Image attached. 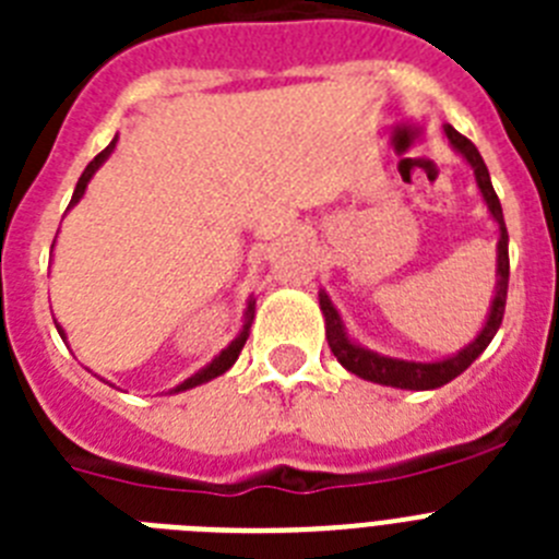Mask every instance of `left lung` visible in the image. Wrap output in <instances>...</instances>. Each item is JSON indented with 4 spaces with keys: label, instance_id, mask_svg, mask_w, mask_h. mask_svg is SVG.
Listing matches in <instances>:
<instances>
[{
    "label": "left lung",
    "instance_id": "8db88e82",
    "mask_svg": "<svg viewBox=\"0 0 559 559\" xmlns=\"http://www.w3.org/2000/svg\"><path fill=\"white\" fill-rule=\"evenodd\" d=\"M445 136L459 153H462L467 165L476 173V185L481 190L484 201H487V210L496 218L498 229H501V237H498V283H496V296H492L490 316H487V324L481 328V333L467 344L464 349H459L456 355L445 360H433V364H419V360H400L389 358V355H378L372 349L360 347L355 341H349L347 330L341 324L338 310L333 308L330 296L319 294V305H322L324 313V328H328V344L333 349V355L338 358V364L347 372L358 374L364 380H372V383H380V386H394V389H414V392H426V389H439L451 383L453 378L471 367L473 360L487 349V344L492 341V335L498 333L503 319V308H507V288H510V235H507V224H503V212L501 201H498L496 190H492L490 173H487V165H484L481 153L473 145L467 136L456 131L453 126H445Z\"/></svg>",
    "mask_w": 559,
    "mask_h": 559
}]
</instances>
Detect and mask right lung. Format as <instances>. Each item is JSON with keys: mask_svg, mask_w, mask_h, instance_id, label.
<instances>
[{"mask_svg": "<svg viewBox=\"0 0 559 559\" xmlns=\"http://www.w3.org/2000/svg\"><path fill=\"white\" fill-rule=\"evenodd\" d=\"M114 145H117V136H114V140H111V145H108L106 151H100V153H97V156H95V159L88 162V165H86V170H83V173H81V179H78L75 195H72V201H69V206H75L78 201L83 199V192H86V185H88V179H92V176H95V170H97V167H100L103 162L108 159V153L114 151ZM251 319H254V299H251V302H249V308H246V322H243V330H240V335H237V338L231 341L229 347H226L224 353L218 355V358L212 360V364H206V367L201 369V372H195V374H192V378H187L185 383H181V386H176V389H173V392H187V389H192V386H201V383H206V380H212V378H218V374H224L226 369H229L231 364H235V360H237V355H240V349H243L246 338H249ZM56 328H58V333H61V338H67V335H63V328H61V324H56Z\"/></svg>", "mask_w": 559, "mask_h": 559, "instance_id": "obj_1", "label": "right lung"}]
</instances>
